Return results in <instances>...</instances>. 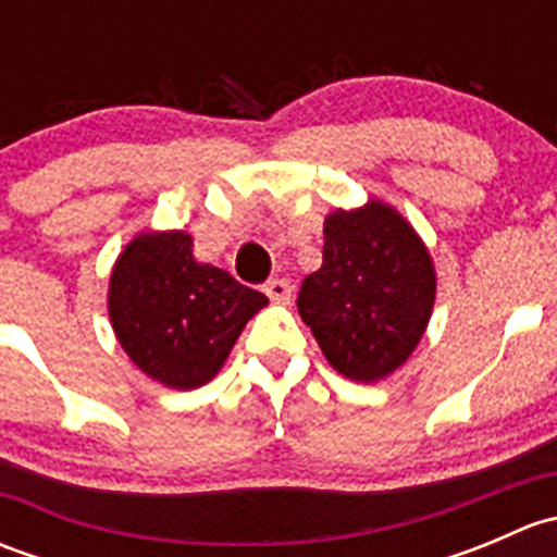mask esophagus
<instances>
[{"label":"esophagus","mask_w":557,"mask_h":557,"mask_svg":"<svg viewBox=\"0 0 557 557\" xmlns=\"http://www.w3.org/2000/svg\"><path fill=\"white\" fill-rule=\"evenodd\" d=\"M263 290H267V296L274 301V305H288L290 296H294V285L283 277L269 280V283L263 285Z\"/></svg>","instance_id":"esophagus-1"}]
</instances>
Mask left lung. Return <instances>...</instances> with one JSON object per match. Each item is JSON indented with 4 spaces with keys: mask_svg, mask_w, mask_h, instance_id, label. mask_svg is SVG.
<instances>
[{
    "mask_svg": "<svg viewBox=\"0 0 557 557\" xmlns=\"http://www.w3.org/2000/svg\"><path fill=\"white\" fill-rule=\"evenodd\" d=\"M323 267L301 283V320L347 380L377 383L418 347L436 299L429 247L385 201L323 223Z\"/></svg>",
    "mask_w": 557,
    "mask_h": 557,
    "instance_id": "left-lung-1",
    "label": "left lung"
}]
</instances>
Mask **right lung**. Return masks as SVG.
Instances as JSON below:
<instances>
[{
    "label": "right lung",
    "mask_w": 557,
    "mask_h": 557,
    "mask_svg": "<svg viewBox=\"0 0 557 557\" xmlns=\"http://www.w3.org/2000/svg\"><path fill=\"white\" fill-rule=\"evenodd\" d=\"M185 232L137 234L110 274L107 310L117 342L148 377L194 391L221 372L245 323L269 299L199 263Z\"/></svg>",
    "instance_id": "obj_1"
}]
</instances>
